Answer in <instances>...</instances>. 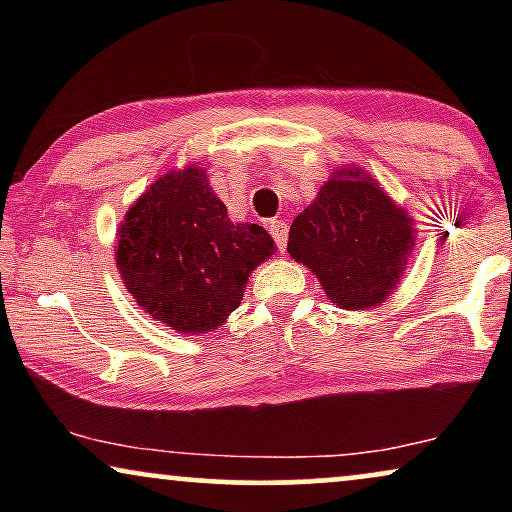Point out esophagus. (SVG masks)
Instances as JSON below:
<instances>
[{"label": "esophagus", "instance_id": "esophagus-1", "mask_svg": "<svg viewBox=\"0 0 512 512\" xmlns=\"http://www.w3.org/2000/svg\"><path fill=\"white\" fill-rule=\"evenodd\" d=\"M270 235L279 247V251H282L286 247V235H289V226H286V221H282V219L270 221Z\"/></svg>", "mask_w": 512, "mask_h": 512}]
</instances>
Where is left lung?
Segmentation results:
<instances>
[{"label":"left lung","mask_w":512,"mask_h":512,"mask_svg":"<svg viewBox=\"0 0 512 512\" xmlns=\"http://www.w3.org/2000/svg\"><path fill=\"white\" fill-rule=\"evenodd\" d=\"M415 247V221L361 167H340L291 223V258L310 268L328 300L370 310L396 289Z\"/></svg>","instance_id":"obj_1"}]
</instances>
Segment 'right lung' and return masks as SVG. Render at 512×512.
<instances>
[{"instance_id":"obj_1","label":"right lung","mask_w":512,"mask_h":512,"mask_svg":"<svg viewBox=\"0 0 512 512\" xmlns=\"http://www.w3.org/2000/svg\"><path fill=\"white\" fill-rule=\"evenodd\" d=\"M116 265L137 305L179 333H209L240 307L247 279L275 242L233 223L205 170L167 172L118 226Z\"/></svg>"}]
</instances>
